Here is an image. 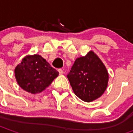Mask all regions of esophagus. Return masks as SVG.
Returning a JSON list of instances; mask_svg holds the SVG:
<instances>
[{
    "mask_svg": "<svg viewBox=\"0 0 133 133\" xmlns=\"http://www.w3.org/2000/svg\"><path fill=\"white\" fill-rule=\"evenodd\" d=\"M58 72H59V73H60V75H63L64 73V71L63 70V69H58Z\"/></svg>",
    "mask_w": 133,
    "mask_h": 133,
    "instance_id": "34e87169",
    "label": "esophagus"
}]
</instances>
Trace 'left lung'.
<instances>
[{
	"label": "left lung",
	"mask_w": 133,
	"mask_h": 133,
	"mask_svg": "<svg viewBox=\"0 0 133 133\" xmlns=\"http://www.w3.org/2000/svg\"><path fill=\"white\" fill-rule=\"evenodd\" d=\"M67 77L75 95L87 103L103 95L109 80L105 65L92 50L75 60Z\"/></svg>",
	"instance_id": "left-lung-1"
}]
</instances>
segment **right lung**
Wrapping results in <instances>:
<instances>
[{
  "label": "right lung",
  "mask_w": 133,
  "mask_h": 133,
  "mask_svg": "<svg viewBox=\"0 0 133 133\" xmlns=\"http://www.w3.org/2000/svg\"><path fill=\"white\" fill-rule=\"evenodd\" d=\"M14 72L19 86L32 94L43 91L59 75L45 59L38 54L25 56Z\"/></svg>",
  "instance_id": "right-lung-1"
}]
</instances>
